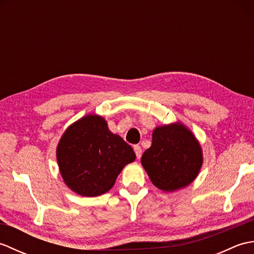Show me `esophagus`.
<instances>
[{
  "label": "esophagus",
  "instance_id": "obj_1",
  "mask_svg": "<svg viewBox=\"0 0 254 254\" xmlns=\"http://www.w3.org/2000/svg\"><path fill=\"white\" fill-rule=\"evenodd\" d=\"M134 152H135V155H136V158L137 159L141 158V156H142V148H141V146H138V145H135V146H134Z\"/></svg>",
  "mask_w": 254,
  "mask_h": 254
}]
</instances>
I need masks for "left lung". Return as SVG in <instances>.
Returning a JSON list of instances; mask_svg holds the SVG:
<instances>
[{
    "mask_svg": "<svg viewBox=\"0 0 254 254\" xmlns=\"http://www.w3.org/2000/svg\"><path fill=\"white\" fill-rule=\"evenodd\" d=\"M141 163L155 187L174 192L197 177L203 164L202 148L187 127L171 123L153 131L152 146L145 150Z\"/></svg>",
    "mask_w": 254,
    "mask_h": 254,
    "instance_id": "1",
    "label": "left lung"
}]
</instances>
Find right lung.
Segmentation results:
<instances>
[{"label": "right lung", "mask_w": 254, "mask_h": 254, "mask_svg": "<svg viewBox=\"0 0 254 254\" xmlns=\"http://www.w3.org/2000/svg\"><path fill=\"white\" fill-rule=\"evenodd\" d=\"M57 159L65 185L83 196H98L115 185L135 153L121 136L110 132L102 117L85 116L64 132Z\"/></svg>", "instance_id": "right-lung-1"}]
</instances>
